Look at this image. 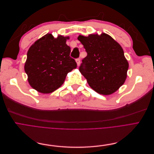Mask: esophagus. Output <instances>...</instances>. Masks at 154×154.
Masks as SVG:
<instances>
[{
    "label": "esophagus",
    "instance_id": "1",
    "mask_svg": "<svg viewBox=\"0 0 154 154\" xmlns=\"http://www.w3.org/2000/svg\"><path fill=\"white\" fill-rule=\"evenodd\" d=\"M76 62L77 66H79V64H80V60L79 59V58H78V59H76Z\"/></svg>",
    "mask_w": 154,
    "mask_h": 154
}]
</instances>
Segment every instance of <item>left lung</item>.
<instances>
[{"instance_id": "left-lung-1", "label": "left lung", "mask_w": 154, "mask_h": 154, "mask_svg": "<svg viewBox=\"0 0 154 154\" xmlns=\"http://www.w3.org/2000/svg\"><path fill=\"white\" fill-rule=\"evenodd\" d=\"M78 39L87 53L79 71L89 86L103 95L116 91L125 83L129 66L120 44L104 32L79 35Z\"/></svg>"}]
</instances>
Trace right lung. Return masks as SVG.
Returning a JSON list of instances; mask_svg holds the SVG:
<instances>
[{
  "label": "right lung",
  "mask_w": 154,
  "mask_h": 154,
  "mask_svg": "<svg viewBox=\"0 0 154 154\" xmlns=\"http://www.w3.org/2000/svg\"><path fill=\"white\" fill-rule=\"evenodd\" d=\"M69 39V36L54 38L48 33L29 48L24 70L32 88L43 94L52 93L62 86L68 73L76 68L66 45Z\"/></svg>",
  "instance_id": "1"
}]
</instances>
